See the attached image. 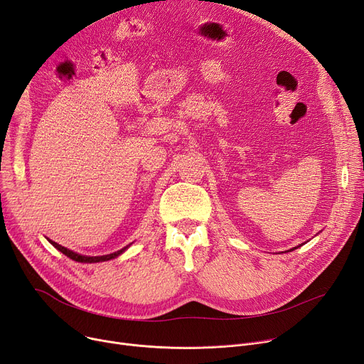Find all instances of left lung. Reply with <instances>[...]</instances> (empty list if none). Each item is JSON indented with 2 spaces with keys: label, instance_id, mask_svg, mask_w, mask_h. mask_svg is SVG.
<instances>
[{
  "label": "left lung",
  "instance_id": "8db88e82",
  "mask_svg": "<svg viewBox=\"0 0 364 364\" xmlns=\"http://www.w3.org/2000/svg\"><path fill=\"white\" fill-rule=\"evenodd\" d=\"M300 246H297V247H293V249H289V250H287V252H291V250H296V249H299Z\"/></svg>",
  "mask_w": 364,
  "mask_h": 364
}]
</instances>
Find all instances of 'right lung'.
<instances>
[{
  "mask_svg": "<svg viewBox=\"0 0 364 364\" xmlns=\"http://www.w3.org/2000/svg\"><path fill=\"white\" fill-rule=\"evenodd\" d=\"M48 241H50V243H51L57 250H60L63 255H65V256L70 257L71 260H76V262H80V263H98V262H107V260L115 259V257H118L119 255H123V253L133 245V243H130L129 246L123 247L121 250H117V252H114V253L104 255V256H86V255H80V253L73 252V250H70V249H67V247H63L61 245L55 243V241H53V240H50V238H48Z\"/></svg>",
  "mask_w": 364,
  "mask_h": 364,
  "instance_id": "obj_1",
  "label": "right lung"
}]
</instances>
